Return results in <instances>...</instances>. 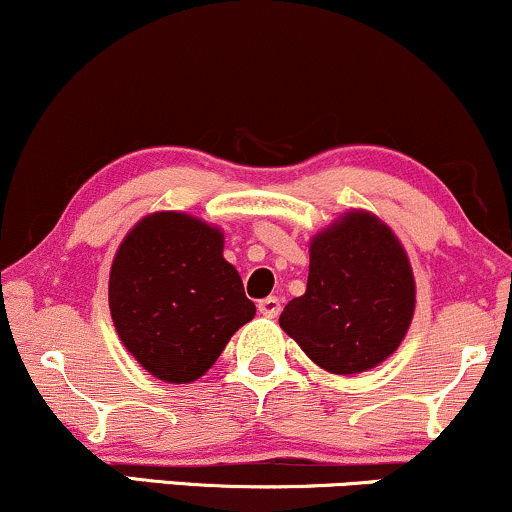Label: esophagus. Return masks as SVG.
<instances>
[{"mask_svg": "<svg viewBox=\"0 0 512 512\" xmlns=\"http://www.w3.org/2000/svg\"><path fill=\"white\" fill-rule=\"evenodd\" d=\"M280 299L277 296H268V299L258 301V313L266 315V318H277L280 315Z\"/></svg>", "mask_w": 512, "mask_h": 512, "instance_id": "34e87169", "label": "esophagus"}]
</instances>
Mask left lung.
<instances>
[{"instance_id":"obj_1","label":"left lung","mask_w":512,"mask_h":512,"mask_svg":"<svg viewBox=\"0 0 512 512\" xmlns=\"http://www.w3.org/2000/svg\"><path fill=\"white\" fill-rule=\"evenodd\" d=\"M413 308L399 239L370 213L351 211L311 242L306 294L289 301L280 325L320 368L353 375L399 349Z\"/></svg>"}]
</instances>
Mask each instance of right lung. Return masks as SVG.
I'll use <instances>...</instances> for the list:
<instances>
[{"label": "right lung", "instance_id": "1", "mask_svg": "<svg viewBox=\"0 0 512 512\" xmlns=\"http://www.w3.org/2000/svg\"><path fill=\"white\" fill-rule=\"evenodd\" d=\"M109 306L121 342L163 382L199 380L254 318L242 277L223 258V235L185 213H154L123 239Z\"/></svg>", "mask_w": 512, "mask_h": 512}]
</instances>
